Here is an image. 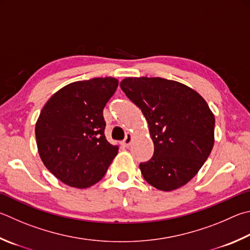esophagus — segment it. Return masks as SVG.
<instances>
[{
  "instance_id": "1",
  "label": "esophagus",
  "mask_w": 250,
  "mask_h": 250,
  "mask_svg": "<svg viewBox=\"0 0 250 250\" xmlns=\"http://www.w3.org/2000/svg\"><path fill=\"white\" fill-rule=\"evenodd\" d=\"M131 142H132V135L128 133V134H126V137L125 138V140L121 142V145H122V146H125V147H128L129 145L131 144Z\"/></svg>"
}]
</instances>
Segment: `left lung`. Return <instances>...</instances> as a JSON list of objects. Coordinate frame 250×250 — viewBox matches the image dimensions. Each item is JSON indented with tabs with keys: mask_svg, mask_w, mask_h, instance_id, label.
<instances>
[{
	"mask_svg": "<svg viewBox=\"0 0 250 250\" xmlns=\"http://www.w3.org/2000/svg\"><path fill=\"white\" fill-rule=\"evenodd\" d=\"M120 87L141 110L154 143L141 163L147 183L162 191L183 187L200 170L214 145V115L196 90L162 78H126Z\"/></svg>",
	"mask_w": 250,
	"mask_h": 250,
	"instance_id": "1",
	"label": "left lung"
}]
</instances>
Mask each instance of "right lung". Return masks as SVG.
<instances>
[{
  "label": "right lung",
  "instance_id": "add662e5",
  "mask_svg": "<svg viewBox=\"0 0 250 250\" xmlns=\"http://www.w3.org/2000/svg\"><path fill=\"white\" fill-rule=\"evenodd\" d=\"M118 80L95 78L64 86L43 106L35 132L40 158L70 187L88 188L105 176L118 146L105 137L103 110Z\"/></svg>",
  "mask_w": 250,
  "mask_h": 250
}]
</instances>
